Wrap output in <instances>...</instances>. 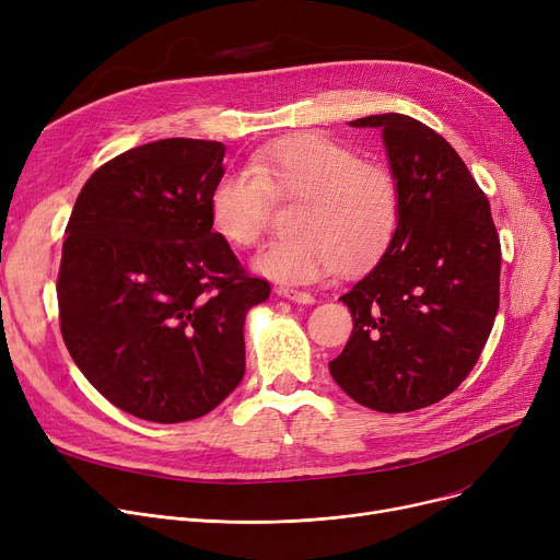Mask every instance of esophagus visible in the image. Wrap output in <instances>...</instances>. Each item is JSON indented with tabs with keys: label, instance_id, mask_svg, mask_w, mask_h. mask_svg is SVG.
Returning <instances> with one entry per match:
<instances>
[{
	"label": "esophagus",
	"instance_id": "obj_1",
	"mask_svg": "<svg viewBox=\"0 0 560 560\" xmlns=\"http://www.w3.org/2000/svg\"><path fill=\"white\" fill-rule=\"evenodd\" d=\"M279 295L285 298L288 302H295V304H315V298L311 295V292H304V290H295V288H279Z\"/></svg>",
	"mask_w": 560,
	"mask_h": 560
}]
</instances>
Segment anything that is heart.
Instances as JSON below:
<instances>
[{
    "label": "heart",
    "instance_id": "heart-1",
    "mask_svg": "<svg viewBox=\"0 0 560 560\" xmlns=\"http://www.w3.org/2000/svg\"><path fill=\"white\" fill-rule=\"evenodd\" d=\"M275 199H302L298 235L262 247L252 268L281 283H315L363 270L390 245L399 224V188L388 167L361 161L347 144L300 133L262 144L252 167H231L209 195L213 229L235 247L254 245Z\"/></svg>",
    "mask_w": 560,
    "mask_h": 560
}]
</instances>
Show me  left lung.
I'll return each mask as SVG.
<instances>
[{
  "label": "left lung",
  "instance_id": "obj_1",
  "mask_svg": "<svg viewBox=\"0 0 560 560\" xmlns=\"http://www.w3.org/2000/svg\"><path fill=\"white\" fill-rule=\"evenodd\" d=\"M349 127L381 131L399 224L340 298L354 329L329 372L361 406L408 413L454 393L479 361L499 308L502 249L488 197L443 136L401 113Z\"/></svg>",
  "mask_w": 560,
  "mask_h": 560
}]
</instances>
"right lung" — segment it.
Listing matches in <instances>:
<instances>
[{
  "label": "right lung",
  "instance_id": "1",
  "mask_svg": "<svg viewBox=\"0 0 560 560\" xmlns=\"http://www.w3.org/2000/svg\"><path fill=\"white\" fill-rule=\"evenodd\" d=\"M224 152L195 138L133 147L85 182L66 229V347L97 393L147 422L201 418L238 388L247 313L270 298L211 224Z\"/></svg>",
  "mask_w": 560,
  "mask_h": 560
}]
</instances>
